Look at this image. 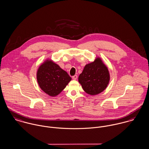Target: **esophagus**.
Returning <instances> with one entry per match:
<instances>
[{
  "label": "esophagus",
  "instance_id": "obj_1",
  "mask_svg": "<svg viewBox=\"0 0 149 149\" xmlns=\"http://www.w3.org/2000/svg\"><path fill=\"white\" fill-rule=\"evenodd\" d=\"M72 79H74V80H76V79L78 78V76L75 75L73 76V77H72Z\"/></svg>",
  "mask_w": 149,
  "mask_h": 149
}]
</instances>
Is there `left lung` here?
Returning a JSON list of instances; mask_svg holds the SVG:
<instances>
[{
	"label": "left lung",
	"mask_w": 149,
	"mask_h": 149,
	"mask_svg": "<svg viewBox=\"0 0 149 149\" xmlns=\"http://www.w3.org/2000/svg\"><path fill=\"white\" fill-rule=\"evenodd\" d=\"M109 80L108 68L100 57L87 64L78 78L83 90L90 95H96L105 90Z\"/></svg>",
	"instance_id": "left-lung-1"
}]
</instances>
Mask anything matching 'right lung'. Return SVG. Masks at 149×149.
Segmentation results:
<instances>
[{"mask_svg":"<svg viewBox=\"0 0 149 149\" xmlns=\"http://www.w3.org/2000/svg\"><path fill=\"white\" fill-rule=\"evenodd\" d=\"M71 80L68 72L52 59H46L37 71V80L40 88L52 97L59 95Z\"/></svg>","mask_w":149,"mask_h":149,"instance_id":"obj_1","label":"right lung"}]
</instances>
